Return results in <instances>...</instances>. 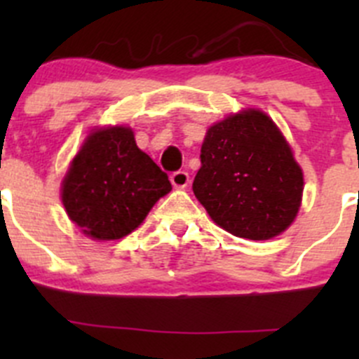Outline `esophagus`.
Listing matches in <instances>:
<instances>
[{
	"label": "esophagus",
	"mask_w": 359,
	"mask_h": 359,
	"mask_svg": "<svg viewBox=\"0 0 359 359\" xmlns=\"http://www.w3.org/2000/svg\"><path fill=\"white\" fill-rule=\"evenodd\" d=\"M170 180H172L173 187H177V189H184V187H187V184H189V173L184 172V170H179V172L170 175Z\"/></svg>",
	"instance_id": "34e87169"
}]
</instances>
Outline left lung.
<instances>
[{
	"instance_id": "8db88e82",
	"label": "left lung",
	"mask_w": 359,
	"mask_h": 359,
	"mask_svg": "<svg viewBox=\"0 0 359 359\" xmlns=\"http://www.w3.org/2000/svg\"><path fill=\"white\" fill-rule=\"evenodd\" d=\"M193 182L213 222L234 236L271 240L297 217L302 168L273 119L259 109L210 126Z\"/></svg>"
}]
</instances>
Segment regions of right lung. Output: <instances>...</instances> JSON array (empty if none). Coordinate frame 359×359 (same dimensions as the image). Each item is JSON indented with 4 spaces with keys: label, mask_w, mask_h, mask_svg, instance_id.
Listing matches in <instances>:
<instances>
[{
    "label": "right lung",
    "mask_w": 359,
    "mask_h": 359,
    "mask_svg": "<svg viewBox=\"0 0 359 359\" xmlns=\"http://www.w3.org/2000/svg\"><path fill=\"white\" fill-rule=\"evenodd\" d=\"M172 191L168 175L137 147L128 126L93 130L62 180L69 219L93 240H119Z\"/></svg>",
    "instance_id": "1"
}]
</instances>
